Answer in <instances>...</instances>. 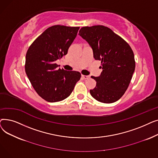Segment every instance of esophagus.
Listing matches in <instances>:
<instances>
[{
	"label": "esophagus",
	"mask_w": 158,
	"mask_h": 158,
	"mask_svg": "<svg viewBox=\"0 0 158 158\" xmlns=\"http://www.w3.org/2000/svg\"><path fill=\"white\" fill-rule=\"evenodd\" d=\"M81 77H82V78H83V79H88V78L89 77V76H85V75H82Z\"/></svg>",
	"instance_id": "1"
}]
</instances>
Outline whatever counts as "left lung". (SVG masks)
Wrapping results in <instances>:
<instances>
[{
	"instance_id": "left-lung-1",
	"label": "left lung",
	"mask_w": 158,
	"mask_h": 158,
	"mask_svg": "<svg viewBox=\"0 0 158 158\" xmlns=\"http://www.w3.org/2000/svg\"><path fill=\"white\" fill-rule=\"evenodd\" d=\"M79 35L93 49L95 60L101 61L102 69L96 81V86L89 92L102 103H113L127 90L135 69L133 51L130 45L109 27L98 25L82 27Z\"/></svg>"
}]
</instances>
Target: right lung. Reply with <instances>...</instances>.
Returning <instances> with one entry per match:
<instances>
[{
    "label": "right lung",
    "mask_w": 158,
    "mask_h": 158,
    "mask_svg": "<svg viewBox=\"0 0 158 158\" xmlns=\"http://www.w3.org/2000/svg\"><path fill=\"white\" fill-rule=\"evenodd\" d=\"M79 27L56 25L47 28L29 47L25 70L36 93L49 102L67 98L81 75L58 69L56 61L68 52Z\"/></svg>",
    "instance_id": "1"
}]
</instances>
